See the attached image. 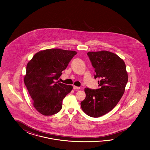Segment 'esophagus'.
<instances>
[{
  "instance_id": "34e87169",
  "label": "esophagus",
  "mask_w": 150,
  "mask_h": 150,
  "mask_svg": "<svg viewBox=\"0 0 150 150\" xmlns=\"http://www.w3.org/2000/svg\"><path fill=\"white\" fill-rule=\"evenodd\" d=\"M80 88V87L76 86H73V89L74 90H79Z\"/></svg>"
}]
</instances>
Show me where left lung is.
Wrapping results in <instances>:
<instances>
[{
    "instance_id": "1",
    "label": "left lung",
    "mask_w": 150,
    "mask_h": 150,
    "mask_svg": "<svg viewBox=\"0 0 150 150\" xmlns=\"http://www.w3.org/2000/svg\"><path fill=\"white\" fill-rule=\"evenodd\" d=\"M95 68V79L99 88H85V99L81 102L83 111L97 118L108 113L123 96L128 80L125 64L119 57L105 50L87 53Z\"/></svg>"
}]
</instances>
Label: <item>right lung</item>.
Instances as JSON below:
<instances>
[{"instance_id":"add662e5","label":"right lung","mask_w":150,"mask_h":150,"mask_svg":"<svg viewBox=\"0 0 150 150\" xmlns=\"http://www.w3.org/2000/svg\"><path fill=\"white\" fill-rule=\"evenodd\" d=\"M77 52L60 49L40 51L27 63L24 83L37 110L52 115L62 108L65 96L73 89L58 81Z\"/></svg>"}]
</instances>
